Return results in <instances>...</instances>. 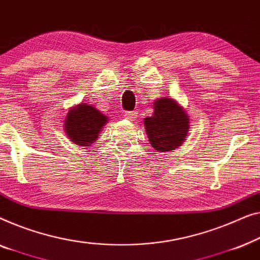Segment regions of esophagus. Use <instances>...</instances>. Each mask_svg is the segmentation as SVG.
Instances as JSON below:
<instances>
[{"label": "esophagus", "instance_id": "esophagus-1", "mask_svg": "<svg viewBox=\"0 0 260 260\" xmlns=\"http://www.w3.org/2000/svg\"><path fill=\"white\" fill-rule=\"evenodd\" d=\"M137 112H125L123 113V116H125L126 119L131 120V121H134L135 119H137Z\"/></svg>", "mask_w": 260, "mask_h": 260}]
</instances>
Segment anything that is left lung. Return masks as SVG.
<instances>
[{"instance_id": "8db88e82", "label": "left lung", "mask_w": 260, "mask_h": 260, "mask_svg": "<svg viewBox=\"0 0 260 260\" xmlns=\"http://www.w3.org/2000/svg\"><path fill=\"white\" fill-rule=\"evenodd\" d=\"M152 116L144 119L149 144L156 152H171L180 147L189 132V116L174 99H156Z\"/></svg>"}]
</instances>
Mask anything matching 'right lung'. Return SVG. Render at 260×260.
Listing matches in <instances>:
<instances>
[{
    "label": "right lung",
    "instance_id": "right-lung-1",
    "mask_svg": "<svg viewBox=\"0 0 260 260\" xmlns=\"http://www.w3.org/2000/svg\"><path fill=\"white\" fill-rule=\"evenodd\" d=\"M108 123V116L85 102L69 108L63 121V129L69 141L81 147L94 145L100 132Z\"/></svg>",
    "mask_w": 260,
    "mask_h": 260
}]
</instances>
